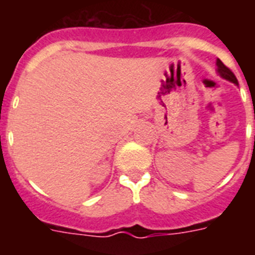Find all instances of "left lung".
<instances>
[{
    "instance_id": "8db88e82",
    "label": "left lung",
    "mask_w": 255,
    "mask_h": 255,
    "mask_svg": "<svg viewBox=\"0 0 255 255\" xmlns=\"http://www.w3.org/2000/svg\"><path fill=\"white\" fill-rule=\"evenodd\" d=\"M217 66H218V73L221 74L222 78H225V79H228V81L233 82V83H236V85H238V81L237 78H236V75H234V73L232 71V70L228 67V66H225L224 63H222L220 59L217 61Z\"/></svg>"
}]
</instances>
